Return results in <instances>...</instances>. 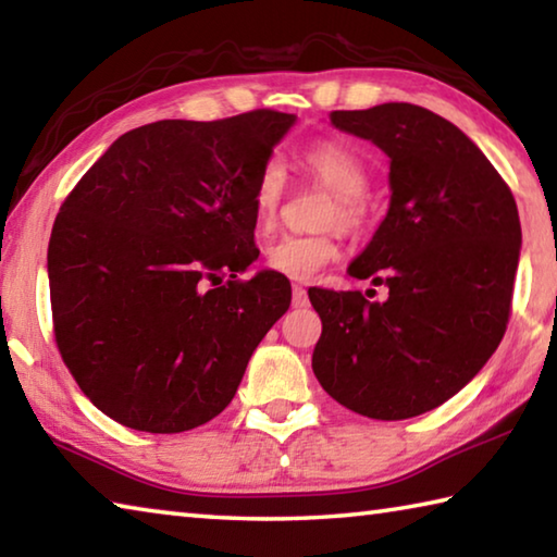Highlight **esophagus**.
<instances>
[{
	"label": "esophagus",
	"instance_id": "obj_1",
	"mask_svg": "<svg viewBox=\"0 0 557 557\" xmlns=\"http://www.w3.org/2000/svg\"><path fill=\"white\" fill-rule=\"evenodd\" d=\"M292 305L295 307H307L309 305V297H307V289L301 285L292 287Z\"/></svg>",
	"mask_w": 557,
	"mask_h": 557
}]
</instances>
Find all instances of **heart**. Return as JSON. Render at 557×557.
<instances>
[{"instance_id": "heart-1", "label": "heart", "mask_w": 557, "mask_h": 557, "mask_svg": "<svg viewBox=\"0 0 557 557\" xmlns=\"http://www.w3.org/2000/svg\"><path fill=\"white\" fill-rule=\"evenodd\" d=\"M305 172L334 194V203L326 211V225L342 223L348 231L363 228L369 221V166L363 157L338 139H317L301 149L299 157ZM287 194V174L277 157H270L262 164L256 194H252V211L260 228H272L280 215L282 201ZM342 256V233L324 231L314 235H282L268 245L265 262L272 272L289 280H312L319 270Z\"/></svg>"}]
</instances>
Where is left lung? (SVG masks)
<instances>
[{
  "mask_svg": "<svg viewBox=\"0 0 557 557\" xmlns=\"http://www.w3.org/2000/svg\"><path fill=\"white\" fill-rule=\"evenodd\" d=\"M329 120L391 157L388 215L348 265L388 297L309 289L322 317L312 369L348 410L414 418L465 388L506 334L521 252L513 194L465 132L425 108L385 102Z\"/></svg>",
  "mask_w": 557,
  "mask_h": 557,
  "instance_id": "left-lung-1",
  "label": "left lung"
}]
</instances>
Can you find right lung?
<instances>
[{
    "label": "right lung",
    "mask_w": 557,
    "mask_h": 557,
    "mask_svg": "<svg viewBox=\"0 0 557 557\" xmlns=\"http://www.w3.org/2000/svg\"><path fill=\"white\" fill-rule=\"evenodd\" d=\"M292 125L268 108L159 120L115 139L65 196L49 240L55 346L120 425L174 435L213 420L289 309L287 277L238 275L260 256L258 174Z\"/></svg>",
    "instance_id": "obj_1"
}]
</instances>
